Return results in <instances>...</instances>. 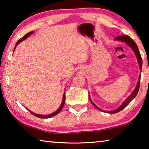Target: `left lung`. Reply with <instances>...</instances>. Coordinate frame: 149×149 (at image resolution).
<instances>
[{"label":"left lung","mask_w":149,"mask_h":149,"mask_svg":"<svg viewBox=\"0 0 149 149\" xmlns=\"http://www.w3.org/2000/svg\"><path fill=\"white\" fill-rule=\"evenodd\" d=\"M114 40H116V41H122V42H124V43H125L126 45H128V46L130 47V48L132 49L133 52H134L135 55H136V57L137 59V61H138V63H139V68H140V70L141 71L142 70V65H143V60H142V58H141V53L139 52V48H138V46L136 43H135V42L133 41V40L130 38V37L128 36V35H121V36H118V37H116V38L114 39ZM140 81H141V75H140L139 77V80L138 82H137V84H136V88L134 90H133V92L130 94V95L129 96H128L127 98H126L125 100H124L120 106H119L118 108H117L116 109H115L114 110H110V111H108V110H101L100 108L99 107H97V106L95 104L94 102H93L92 100L90 98V94H89V98H90V100L91 102V103L93 104V106H95L96 108H97L99 110L102 111V112H106V113H109V114H115V113H117L120 112V111H121L122 110H123L124 108L126 107V106L128 105V104H129L130 102H131L133 99L138 94L139 92V87H140Z\"/></svg>","instance_id":"obj_1"}]
</instances>
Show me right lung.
I'll return each instance as SVG.
<instances>
[{"label":"right lung","instance_id":"obj_1","mask_svg":"<svg viewBox=\"0 0 149 149\" xmlns=\"http://www.w3.org/2000/svg\"><path fill=\"white\" fill-rule=\"evenodd\" d=\"M33 31H31V32H29V33H26V34L25 35V36H23V37H22V38L20 39L19 40V41H18L17 42L16 45H15V48H14V51H15V49H16V47H17L18 45H19V44L20 43H21V41H24V40H25V39H26V38H28V37L29 36V35H31V34H33ZM14 51H13V52H14ZM65 92H64V93H63V98H62V102H61V106H59L58 109H57L56 111H55L54 112L52 113V114H46V115L39 114H36V113L33 112L32 111L29 110L28 109V108H26V110H28L29 111V112H30L31 113V114H32L33 115H34V116L38 117V118H52V117L54 116H55V115H56V114H58V113L61 110L62 108H63V106H64V104H65Z\"/></svg>","mask_w":149,"mask_h":149}]
</instances>
